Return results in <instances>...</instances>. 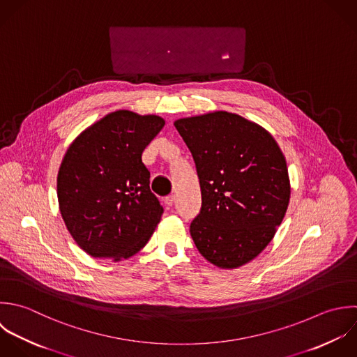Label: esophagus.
<instances>
[{
  "label": "esophagus",
  "instance_id": "obj_1",
  "mask_svg": "<svg viewBox=\"0 0 357 357\" xmlns=\"http://www.w3.org/2000/svg\"><path fill=\"white\" fill-rule=\"evenodd\" d=\"M164 202H165V204H167L168 207H172L174 203H175V196H174V195H169V196H167V197L164 199Z\"/></svg>",
  "mask_w": 357,
  "mask_h": 357
}]
</instances>
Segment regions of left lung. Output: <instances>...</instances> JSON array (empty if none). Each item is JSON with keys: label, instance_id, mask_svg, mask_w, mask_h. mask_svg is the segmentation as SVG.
<instances>
[{"label": "left lung", "instance_id": "left-lung-1", "mask_svg": "<svg viewBox=\"0 0 357 357\" xmlns=\"http://www.w3.org/2000/svg\"><path fill=\"white\" fill-rule=\"evenodd\" d=\"M174 125L192 153L202 190L190 224L197 250L220 268L249 263L271 242L289 204L281 149L266 129L227 111Z\"/></svg>", "mask_w": 357, "mask_h": 357}]
</instances>
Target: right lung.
<instances>
[{"label": "right lung", "mask_w": 357, "mask_h": 357, "mask_svg": "<svg viewBox=\"0 0 357 357\" xmlns=\"http://www.w3.org/2000/svg\"><path fill=\"white\" fill-rule=\"evenodd\" d=\"M165 121L119 109L83 130L69 146L56 178L63 222L87 255L129 259L149 242L162 207L142 161Z\"/></svg>", "instance_id": "1"}]
</instances>
